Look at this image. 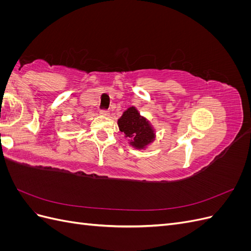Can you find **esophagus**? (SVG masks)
Masks as SVG:
<instances>
[{
    "label": "esophagus",
    "mask_w": 251,
    "mask_h": 251,
    "mask_svg": "<svg viewBox=\"0 0 251 251\" xmlns=\"http://www.w3.org/2000/svg\"><path fill=\"white\" fill-rule=\"evenodd\" d=\"M100 114L101 116H109V111L108 110H100Z\"/></svg>",
    "instance_id": "34e87169"
}]
</instances>
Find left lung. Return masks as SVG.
<instances>
[{
	"label": "left lung",
	"mask_w": 251,
	"mask_h": 251,
	"mask_svg": "<svg viewBox=\"0 0 251 251\" xmlns=\"http://www.w3.org/2000/svg\"><path fill=\"white\" fill-rule=\"evenodd\" d=\"M118 126L130 144L135 149L142 150L155 140V130L150 121L142 117L135 107L128 108L118 119Z\"/></svg>",
	"instance_id": "obj_1"
}]
</instances>
